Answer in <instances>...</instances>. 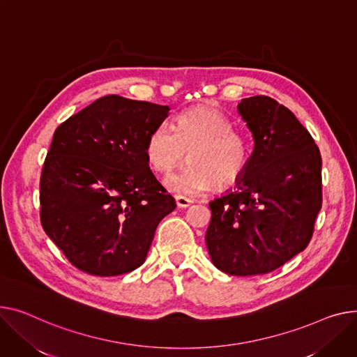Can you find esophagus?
Here are the masks:
<instances>
[{
    "label": "esophagus",
    "mask_w": 357,
    "mask_h": 357,
    "mask_svg": "<svg viewBox=\"0 0 357 357\" xmlns=\"http://www.w3.org/2000/svg\"><path fill=\"white\" fill-rule=\"evenodd\" d=\"M175 199H176V205H178L179 208H188L189 205H191V204L194 202L192 199L185 198V197H176Z\"/></svg>",
    "instance_id": "obj_1"
}]
</instances>
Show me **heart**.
Returning a JSON list of instances; mask_svg holds the SVG:
<instances>
[{"instance_id": "b5f03b06", "label": "heart", "mask_w": 357, "mask_h": 357, "mask_svg": "<svg viewBox=\"0 0 357 357\" xmlns=\"http://www.w3.org/2000/svg\"><path fill=\"white\" fill-rule=\"evenodd\" d=\"M146 156L159 172L178 165L189 151L182 169L166 175L163 185L171 192L201 195L215 185L234 183L247 168L251 148L244 135L232 130V122L217 109L197 106L179 113L175 125H158L148 136Z\"/></svg>"}]
</instances>
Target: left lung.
<instances>
[{"label":"left lung","instance_id":"obj_1","mask_svg":"<svg viewBox=\"0 0 357 357\" xmlns=\"http://www.w3.org/2000/svg\"><path fill=\"white\" fill-rule=\"evenodd\" d=\"M254 151L232 191L212 199L205 241L213 266L231 275L274 271L312 240L321 208V156L312 135L268 96L236 106Z\"/></svg>","mask_w":357,"mask_h":357}]
</instances>
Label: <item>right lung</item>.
<instances>
[{
	"instance_id": "right-lung-1",
	"label": "right lung",
	"mask_w": 357,
	"mask_h": 357,
	"mask_svg": "<svg viewBox=\"0 0 357 357\" xmlns=\"http://www.w3.org/2000/svg\"><path fill=\"white\" fill-rule=\"evenodd\" d=\"M169 110L112 94L56 129L40 179V217L79 270L110 277L140 267L158 224L176 208L145 151Z\"/></svg>"
}]
</instances>
